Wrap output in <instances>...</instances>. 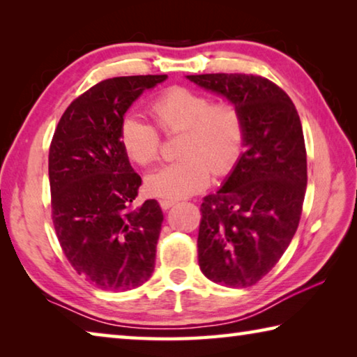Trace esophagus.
<instances>
[{"label":"esophagus","mask_w":357,"mask_h":357,"mask_svg":"<svg viewBox=\"0 0 357 357\" xmlns=\"http://www.w3.org/2000/svg\"><path fill=\"white\" fill-rule=\"evenodd\" d=\"M176 203H178V202L173 200V198H164V200L159 202L162 209H170V208L174 206V204H176Z\"/></svg>","instance_id":"1"}]
</instances>
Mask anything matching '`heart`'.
Segmentation results:
<instances>
[{
  "label": "heart",
  "mask_w": 357,
  "mask_h": 357,
  "mask_svg": "<svg viewBox=\"0 0 357 357\" xmlns=\"http://www.w3.org/2000/svg\"><path fill=\"white\" fill-rule=\"evenodd\" d=\"M149 112L164 134L183 132L179 159L148 174L146 187L153 195L189 197L208 185L211 172L225 174L238 162L244 144V118L234 102L213 100L206 93L173 86L151 102ZM119 140L138 165H149L159 157V130L135 113L121 121Z\"/></svg>",
  "instance_id": "1"
}]
</instances>
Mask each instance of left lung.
<instances>
[{
  "label": "left lung",
  "mask_w": 357,
  "mask_h": 357,
  "mask_svg": "<svg viewBox=\"0 0 357 357\" xmlns=\"http://www.w3.org/2000/svg\"><path fill=\"white\" fill-rule=\"evenodd\" d=\"M187 78L238 105L247 148L225 184L203 198L198 264L211 282L252 287L279 263L301 220L307 153L299 114L289 96L261 75Z\"/></svg>",
  "instance_id": "8db88e82"
}]
</instances>
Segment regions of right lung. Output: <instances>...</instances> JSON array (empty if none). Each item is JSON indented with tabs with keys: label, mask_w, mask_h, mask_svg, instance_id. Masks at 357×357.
<instances>
[{
	"label": "right lung",
	"mask_w": 357,
	"mask_h": 357,
	"mask_svg": "<svg viewBox=\"0 0 357 357\" xmlns=\"http://www.w3.org/2000/svg\"><path fill=\"white\" fill-rule=\"evenodd\" d=\"M167 75L114 77L66 108L48 153L52 219L78 275L100 289L126 291L154 271L164 214L155 200L135 208L140 174L119 140L128 108Z\"/></svg>",
	"instance_id": "1"
}]
</instances>
